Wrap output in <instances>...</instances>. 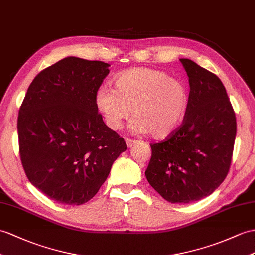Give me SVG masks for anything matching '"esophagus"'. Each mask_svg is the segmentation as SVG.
<instances>
[{"mask_svg": "<svg viewBox=\"0 0 255 255\" xmlns=\"http://www.w3.org/2000/svg\"><path fill=\"white\" fill-rule=\"evenodd\" d=\"M126 142H127V146L128 147H132V146H134L136 142H137V140H135V139H131V138H127L126 139Z\"/></svg>", "mask_w": 255, "mask_h": 255, "instance_id": "esophagus-1", "label": "esophagus"}]
</instances>
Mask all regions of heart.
<instances>
[{
	"label": "heart",
	"instance_id": "1",
	"mask_svg": "<svg viewBox=\"0 0 255 255\" xmlns=\"http://www.w3.org/2000/svg\"><path fill=\"white\" fill-rule=\"evenodd\" d=\"M188 104V91L181 79L147 67L131 68L115 79V89L102 86L96 107L107 126L118 131L132 114V129L164 139L176 131Z\"/></svg>",
	"mask_w": 255,
	"mask_h": 255
}]
</instances>
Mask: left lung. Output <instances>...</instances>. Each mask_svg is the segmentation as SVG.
<instances>
[{"label":"left lung","instance_id":"8db88e82","mask_svg":"<svg viewBox=\"0 0 255 255\" xmlns=\"http://www.w3.org/2000/svg\"><path fill=\"white\" fill-rule=\"evenodd\" d=\"M179 60L190 86L184 120L169 137L150 145L145 174L166 201L189 203L212 194L227 176L237 122L219 77L190 59Z\"/></svg>","mask_w":255,"mask_h":255}]
</instances>
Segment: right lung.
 <instances>
[{
    "label": "right lung",
    "instance_id": "obj_1",
    "mask_svg": "<svg viewBox=\"0 0 255 255\" xmlns=\"http://www.w3.org/2000/svg\"><path fill=\"white\" fill-rule=\"evenodd\" d=\"M108 67L99 60L61 59L33 79L20 106L17 128L24 173L59 203L91 200L127 149L96 107Z\"/></svg>",
    "mask_w": 255,
    "mask_h": 255
}]
</instances>
